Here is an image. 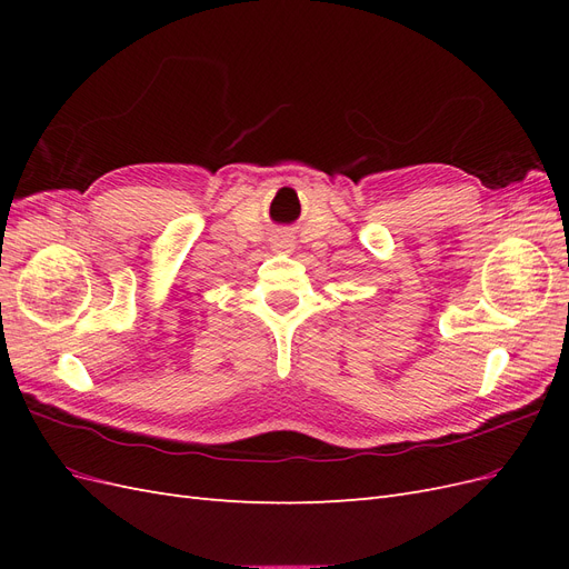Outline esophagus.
<instances>
[{"label":"esophagus","mask_w":569,"mask_h":569,"mask_svg":"<svg viewBox=\"0 0 569 569\" xmlns=\"http://www.w3.org/2000/svg\"><path fill=\"white\" fill-rule=\"evenodd\" d=\"M297 242H295V234L287 232V230H278L270 237V249L278 251V253H291L295 251Z\"/></svg>","instance_id":"esophagus-1"}]
</instances>
